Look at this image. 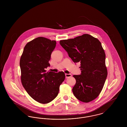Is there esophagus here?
Returning a JSON list of instances; mask_svg holds the SVG:
<instances>
[{"label":"esophagus","mask_w":127,"mask_h":127,"mask_svg":"<svg viewBox=\"0 0 127 127\" xmlns=\"http://www.w3.org/2000/svg\"><path fill=\"white\" fill-rule=\"evenodd\" d=\"M65 76H66V78H68L71 77V74H65Z\"/></svg>","instance_id":"1"}]
</instances>
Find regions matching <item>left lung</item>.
Returning <instances> with one entry per match:
<instances>
[{"label": "left lung", "mask_w": 127, "mask_h": 127, "mask_svg": "<svg viewBox=\"0 0 127 127\" xmlns=\"http://www.w3.org/2000/svg\"><path fill=\"white\" fill-rule=\"evenodd\" d=\"M60 43L74 63L80 62L81 74L73 75L76 80L72 89L74 96L83 102L94 100L102 91L108 74L101 43L89 34Z\"/></svg>", "instance_id": "1"}]
</instances>
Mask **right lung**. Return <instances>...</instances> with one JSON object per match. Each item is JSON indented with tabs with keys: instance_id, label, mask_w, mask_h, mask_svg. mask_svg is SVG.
Listing matches in <instances>:
<instances>
[{
	"instance_id": "add662e5",
	"label": "right lung",
	"mask_w": 127,
	"mask_h": 127,
	"mask_svg": "<svg viewBox=\"0 0 127 127\" xmlns=\"http://www.w3.org/2000/svg\"><path fill=\"white\" fill-rule=\"evenodd\" d=\"M56 41L38 37L28 43L20 58L21 80L25 90L36 101L46 104L58 95L60 86L65 79L61 71L47 72L49 61Z\"/></svg>"
}]
</instances>
